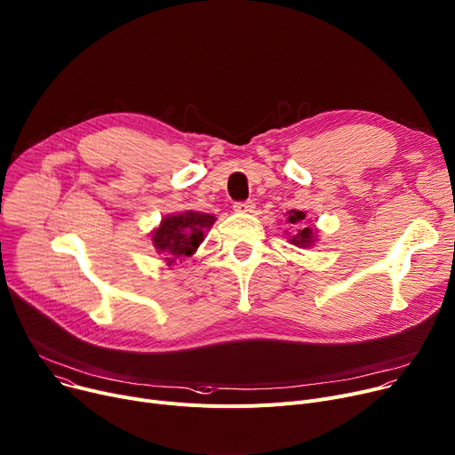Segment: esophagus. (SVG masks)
Returning a JSON list of instances; mask_svg holds the SVG:
<instances>
[{"label": "esophagus", "instance_id": "obj_1", "mask_svg": "<svg viewBox=\"0 0 455 455\" xmlns=\"http://www.w3.org/2000/svg\"><path fill=\"white\" fill-rule=\"evenodd\" d=\"M235 212L238 213H250L255 209V202L253 200H242V202H235Z\"/></svg>", "mask_w": 455, "mask_h": 455}]
</instances>
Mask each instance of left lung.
<instances>
[{
    "label": "left lung",
    "mask_w": 455,
    "mask_h": 455,
    "mask_svg": "<svg viewBox=\"0 0 455 455\" xmlns=\"http://www.w3.org/2000/svg\"><path fill=\"white\" fill-rule=\"evenodd\" d=\"M304 213L302 212H290V222L291 224H297V222H300V220H304ZM313 242V231L309 229V228H304V229H299V233H297V236H293L291 238V243H297V246H300V248H306V246H309V243Z\"/></svg>",
    "instance_id": "left-lung-1"
}]
</instances>
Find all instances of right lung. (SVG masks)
Listing matches in <instances>:
<instances>
[{
	"instance_id": "right-lung-1",
	"label": "right lung",
	"mask_w": 455,
	"mask_h": 455,
	"mask_svg": "<svg viewBox=\"0 0 455 455\" xmlns=\"http://www.w3.org/2000/svg\"><path fill=\"white\" fill-rule=\"evenodd\" d=\"M215 217L207 213L186 212L174 217H165L160 228L153 233V242L158 253L167 255L165 260L174 262L180 257H189L204 240L205 229L213 226Z\"/></svg>"
}]
</instances>
